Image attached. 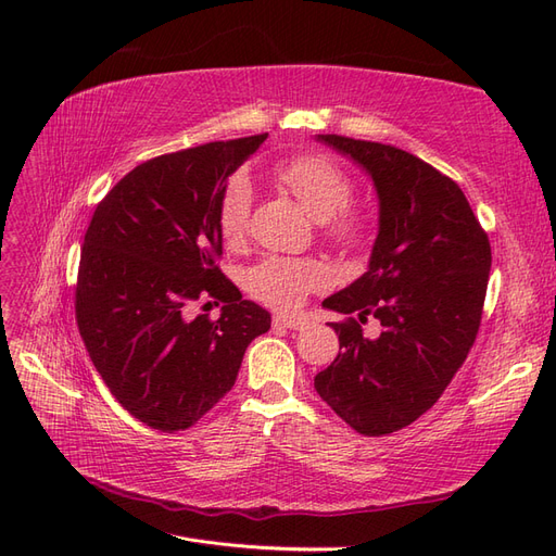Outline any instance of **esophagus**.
Here are the masks:
<instances>
[{"instance_id": "esophagus-1", "label": "esophagus", "mask_w": 556, "mask_h": 556, "mask_svg": "<svg viewBox=\"0 0 556 556\" xmlns=\"http://www.w3.org/2000/svg\"><path fill=\"white\" fill-rule=\"evenodd\" d=\"M304 325H306V319H304V317H299V315H282V313L274 315V327H282V329H301Z\"/></svg>"}]
</instances>
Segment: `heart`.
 <instances>
[{"instance_id": "obj_1", "label": "heart", "mask_w": 556, "mask_h": 556, "mask_svg": "<svg viewBox=\"0 0 556 556\" xmlns=\"http://www.w3.org/2000/svg\"><path fill=\"white\" fill-rule=\"evenodd\" d=\"M276 178L292 192L315 223H323L331 239L357 243L366 233V220L345 208L352 199V180L339 166L317 155L292 157L276 166ZM252 208L250 180L243 174L231 176L215 208V227L225 245L233 248L245 239ZM329 271L317 260L266 257L245 274L248 292L274 308H292L311 290L323 288Z\"/></svg>"}]
</instances>
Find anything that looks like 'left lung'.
I'll use <instances>...</instances> for the list:
<instances>
[{"label": "left lung", "instance_id": "8db88e82", "mask_svg": "<svg viewBox=\"0 0 556 556\" xmlns=\"http://www.w3.org/2000/svg\"><path fill=\"white\" fill-rule=\"evenodd\" d=\"M371 176L378 237L366 274L323 306L348 317L331 323L339 357L315 376L327 406L364 435L392 433L427 413L464 364L482 317L492 248L452 178L406 150L317 134ZM374 314L383 331L366 340Z\"/></svg>", "mask_w": 556, "mask_h": 556}]
</instances>
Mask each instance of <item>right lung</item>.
<instances>
[{
  "label": "right lung",
  "instance_id": "1",
  "mask_svg": "<svg viewBox=\"0 0 556 556\" xmlns=\"http://www.w3.org/2000/svg\"><path fill=\"white\" fill-rule=\"evenodd\" d=\"M268 134L213 141L131 169L94 208L80 250L76 323L111 394L143 425L192 427L237 382L245 348L271 315L217 266V199ZM211 295L222 317L192 320Z\"/></svg>",
  "mask_w": 556,
  "mask_h": 556
}]
</instances>
